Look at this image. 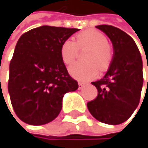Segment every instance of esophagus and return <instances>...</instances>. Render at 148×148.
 <instances>
[{
    "label": "esophagus",
    "instance_id": "esophagus-1",
    "mask_svg": "<svg viewBox=\"0 0 148 148\" xmlns=\"http://www.w3.org/2000/svg\"><path fill=\"white\" fill-rule=\"evenodd\" d=\"M78 85H79V90H82V89H83V87H84V83L83 82H78Z\"/></svg>",
    "mask_w": 148,
    "mask_h": 148
}]
</instances>
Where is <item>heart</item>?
<instances>
[{"label":"heart","instance_id":"obj_1","mask_svg":"<svg viewBox=\"0 0 148 148\" xmlns=\"http://www.w3.org/2000/svg\"><path fill=\"white\" fill-rule=\"evenodd\" d=\"M83 59L69 67V73L75 79L86 82L95 78L99 72L109 67L113 59V49L107 42L106 35L90 29L78 33L75 41L66 40L60 46V58L66 66L71 65L76 58L79 50L86 49Z\"/></svg>","mask_w":148,"mask_h":148}]
</instances>
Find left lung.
<instances>
[{
  "label": "left lung",
  "mask_w": 148,
  "mask_h": 148,
  "mask_svg": "<svg viewBox=\"0 0 148 148\" xmlns=\"http://www.w3.org/2000/svg\"><path fill=\"white\" fill-rule=\"evenodd\" d=\"M96 27L111 40L114 58L106 75L91 82L98 90V96L87 106L98 121L116 125L127 121L139 104L143 85L142 58L129 34L113 25Z\"/></svg>",
  "instance_id": "left-lung-1"
}]
</instances>
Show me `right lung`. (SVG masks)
<instances>
[{
    "label": "right lung",
    "instance_id": "add662e5",
    "mask_svg": "<svg viewBox=\"0 0 148 148\" xmlns=\"http://www.w3.org/2000/svg\"><path fill=\"white\" fill-rule=\"evenodd\" d=\"M76 28L42 25L21 35L10 63L8 90L21 121L42 125L53 121L66 92L78 89L60 58V46Z\"/></svg>",
    "mask_w": 148,
    "mask_h": 148
}]
</instances>
